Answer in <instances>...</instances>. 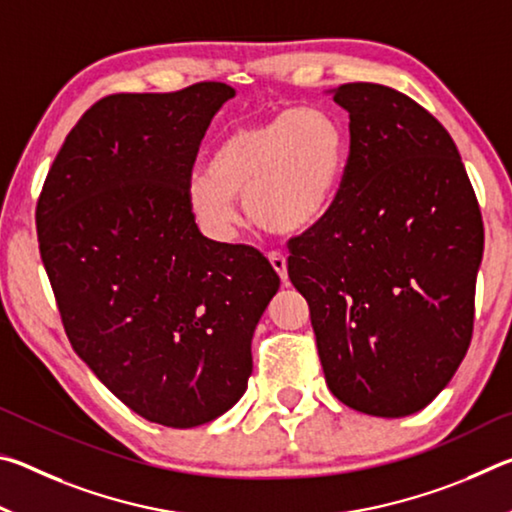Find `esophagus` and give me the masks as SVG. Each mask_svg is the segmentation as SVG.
<instances>
[{
	"mask_svg": "<svg viewBox=\"0 0 512 512\" xmlns=\"http://www.w3.org/2000/svg\"><path fill=\"white\" fill-rule=\"evenodd\" d=\"M268 259H271V266L275 268V273L280 275L282 282L289 280V271H287V257H284L282 253H271L268 255Z\"/></svg>",
	"mask_w": 512,
	"mask_h": 512,
	"instance_id": "1",
	"label": "esophagus"
}]
</instances>
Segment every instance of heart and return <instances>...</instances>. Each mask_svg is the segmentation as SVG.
<instances>
[{
  "instance_id": "b5f03b06",
  "label": "heart",
  "mask_w": 512,
  "mask_h": 512,
  "mask_svg": "<svg viewBox=\"0 0 512 512\" xmlns=\"http://www.w3.org/2000/svg\"><path fill=\"white\" fill-rule=\"evenodd\" d=\"M345 162L348 133L332 112L282 110L225 135L189 180L187 203L212 239L237 237V201L262 230L296 235L332 207Z\"/></svg>"
}]
</instances>
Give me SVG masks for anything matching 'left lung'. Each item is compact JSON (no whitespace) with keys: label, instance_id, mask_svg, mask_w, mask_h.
<instances>
[{"label":"left lung","instance_id":"left-lung-1","mask_svg":"<svg viewBox=\"0 0 512 512\" xmlns=\"http://www.w3.org/2000/svg\"><path fill=\"white\" fill-rule=\"evenodd\" d=\"M350 115V158L329 210L291 239L325 381L350 409L418 413L472 339L483 221L452 137L377 83L327 90Z\"/></svg>","mask_w":512,"mask_h":512}]
</instances>
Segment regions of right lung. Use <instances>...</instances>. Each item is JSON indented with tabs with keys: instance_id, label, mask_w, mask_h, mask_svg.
<instances>
[{
	"instance_id": "1",
	"label": "right lung",
	"mask_w": 512,
	"mask_h": 512,
	"mask_svg": "<svg viewBox=\"0 0 512 512\" xmlns=\"http://www.w3.org/2000/svg\"><path fill=\"white\" fill-rule=\"evenodd\" d=\"M235 88L112 94L85 112L42 187L40 255L74 352L149 422L189 429L230 411L280 277L250 246L203 237L187 185Z\"/></svg>"
}]
</instances>
